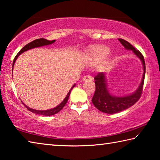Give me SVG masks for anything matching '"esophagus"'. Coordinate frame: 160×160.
I'll list each match as a JSON object with an SVG mask.
<instances>
[{
	"instance_id": "esophagus-1",
	"label": "esophagus",
	"mask_w": 160,
	"mask_h": 160,
	"mask_svg": "<svg viewBox=\"0 0 160 160\" xmlns=\"http://www.w3.org/2000/svg\"><path fill=\"white\" fill-rule=\"evenodd\" d=\"M92 80V77L91 76H85L83 77L82 78V82H86V81H91Z\"/></svg>"
}]
</instances>
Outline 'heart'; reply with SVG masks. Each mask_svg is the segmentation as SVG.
I'll list each match as a JSON object with an SVG mask.
<instances>
[{"label": "heart", "mask_w": 160, "mask_h": 160, "mask_svg": "<svg viewBox=\"0 0 160 160\" xmlns=\"http://www.w3.org/2000/svg\"><path fill=\"white\" fill-rule=\"evenodd\" d=\"M109 51V48L104 45H93L86 50L85 57L88 62L93 65L99 63L105 58H107Z\"/></svg>", "instance_id": "heart-1"}]
</instances>
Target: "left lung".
<instances>
[{
  "mask_svg": "<svg viewBox=\"0 0 160 160\" xmlns=\"http://www.w3.org/2000/svg\"><path fill=\"white\" fill-rule=\"evenodd\" d=\"M118 40L122 44V46H124L126 50H132L134 54L136 55V57H138L141 60L142 68H143V74H142L141 82L138 88L131 94L123 96H114L110 93L108 88L105 73L100 72L95 77L96 91H95V93L92 98V102L98 110L107 114L118 113L119 112L127 110L135 104L141 98L142 86L144 83L145 63L143 56L128 41L122 38H119Z\"/></svg>",
  "mask_w": 160,
  "mask_h": 160,
  "instance_id": "obj_1",
  "label": "left lung"
}]
</instances>
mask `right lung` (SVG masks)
<instances>
[{
    "label": "right lung",
    "instance_id": "add662e5",
    "mask_svg": "<svg viewBox=\"0 0 160 160\" xmlns=\"http://www.w3.org/2000/svg\"><path fill=\"white\" fill-rule=\"evenodd\" d=\"M55 40L48 41V40H47V39H45V38H38V39H36V40L33 41L32 42H30V43L27 44L26 46H24L20 50H19V52L18 53V54H17L16 57L15 58V59H14L13 63H12V69H13L14 64H15V63L16 60H17V59H18V56L20 55L22 53L24 52L25 51H27V50H29L33 49V48H39V47H42V46H48V45L52 44L53 43H55ZM12 71H13V70H12ZM75 85L76 84L74 83V84L72 86V87L70 88V90L68 92V93H67L66 97L64 98V99L62 100V102L60 103V104H59L58 106H56V107L54 108L50 109V110H34V109H32V108H30L28 107V106H27L26 105H25L23 102H22V103H23L25 107L27 108L28 110H29L30 112H33V113L41 114V115H44V116H52V115H54V114L59 112H60L62 110V109L64 108V106L66 105L67 100H68V99H69L70 93H71L72 88L74 87Z\"/></svg>",
    "mask_w": 160,
    "mask_h": 160
}]
</instances>
